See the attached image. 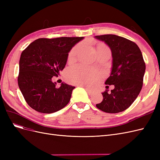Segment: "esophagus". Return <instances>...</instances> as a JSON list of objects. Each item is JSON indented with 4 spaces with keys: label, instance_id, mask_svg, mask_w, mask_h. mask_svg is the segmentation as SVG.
<instances>
[{
    "label": "esophagus",
    "instance_id": "1",
    "mask_svg": "<svg viewBox=\"0 0 160 160\" xmlns=\"http://www.w3.org/2000/svg\"><path fill=\"white\" fill-rule=\"evenodd\" d=\"M78 86H81V87H83V88L87 91V92H88V93L89 95H91L92 93H93V91L91 90L90 89H89L88 88H87V87L84 86V85H78Z\"/></svg>",
    "mask_w": 160,
    "mask_h": 160
}]
</instances>
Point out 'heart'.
I'll list each match as a JSON object with an SVG mask.
<instances>
[{"label":"heart","instance_id":"heart-1","mask_svg":"<svg viewBox=\"0 0 160 160\" xmlns=\"http://www.w3.org/2000/svg\"><path fill=\"white\" fill-rule=\"evenodd\" d=\"M78 49L79 45H77L71 50L69 54V60L75 59ZM66 77L70 83L72 84L81 85L91 88L98 83L100 75L98 71L91 67L79 65L67 71L66 72Z\"/></svg>","mask_w":160,"mask_h":160}]
</instances>
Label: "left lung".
I'll list each match as a JSON object with an SVG mask.
<instances>
[{"mask_svg": "<svg viewBox=\"0 0 160 160\" xmlns=\"http://www.w3.org/2000/svg\"><path fill=\"white\" fill-rule=\"evenodd\" d=\"M105 42L112 53V69L106 85H114L108 93H102L103 101L96 105L100 110L117 113L127 109L136 99L143 86L146 64L139 47L132 41L115 35L95 36Z\"/></svg>", "mask_w": 160, "mask_h": 160, "instance_id": "1", "label": "left lung"}]
</instances>
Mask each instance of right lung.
I'll use <instances>...</instances> for the list:
<instances>
[{
    "mask_svg": "<svg viewBox=\"0 0 160 160\" xmlns=\"http://www.w3.org/2000/svg\"><path fill=\"white\" fill-rule=\"evenodd\" d=\"M83 38H38L22 52L18 85L31 108L52 113L68 104L75 87L62 83L59 88L52 77L65 68L72 47Z\"/></svg>",
    "mask_w": 160,
    "mask_h": 160,
    "instance_id": "right-lung-1",
    "label": "right lung"
}]
</instances>
